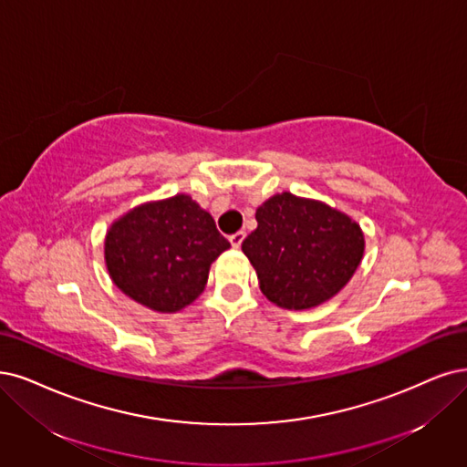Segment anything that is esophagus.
<instances>
[{"label": "esophagus", "instance_id": "esophagus-1", "mask_svg": "<svg viewBox=\"0 0 467 467\" xmlns=\"http://www.w3.org/2000/svg\"><path fill=\"white\" fill-rule=\"evenodd\" d=\"M244 238H246V233H244V231H238V233H234V234H231V236H229L231 244H233L234 248H240V244L244 243Z\"/></svg>", "mask_w": 467, "mask_h": 467}]
</instances>
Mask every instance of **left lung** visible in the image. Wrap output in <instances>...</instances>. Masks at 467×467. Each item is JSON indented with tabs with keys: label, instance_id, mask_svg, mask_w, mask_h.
<instances>
[{
	"label": "left lung",
	"instance_id": "obj_1",
	"mask_svg": "<svg viewBox=\"0 0 467 467\" xmlns=\"http://www.w3.org/2000/svg\"><path fill=\"white\" fill-rule=\"evenodd\" d=\"M243 252L267 300L285 309L316 307L340 292L364 255L359 224L323 202L283 192L255 212Z\"/></svg>",
	"mask_w": 467,
	"mask_h": 467
}]
</instances>
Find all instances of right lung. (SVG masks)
I'll return each mask as SVG.
<instances>
[{"instance_id": "1", "label": "right lung", "mask_w": 467, "mask_h": 467, "mask_svg": "<svg viewBox=\"0 0 467 467\" xmlns=\"http://www.w3.org/2000/svg\"><path fill=\"white\" fill-rule=\"evenodd\" d=\"M231 248L213 217L186 194L134 207L106 236L111 281L153 312L172 314L205 288L210 265Z\"/></svg>"}]
</instances>
